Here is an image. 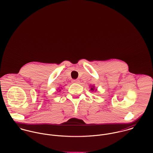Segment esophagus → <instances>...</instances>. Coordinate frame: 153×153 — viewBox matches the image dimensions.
Segmentation results:
<instances>
[{
  "instance_id": "esophagus-1",
  "label": "esophagus",
  "mask_w": 153,
  "mask_h": 153,
  "mask_svg": "<svg viewBox=\"0 0 153 153\" xmlns=\"http://www.w3.org/2000/svg\"><path fill=\"white\" fill-rule=\"evenodd\" d=\"M79 82V81L78 79H74L72 80V82L74 83H78Z\"/></svg>"
}]
</instances>
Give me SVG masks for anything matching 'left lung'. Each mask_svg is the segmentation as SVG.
<instances>
[{
	"label": "left lung",
	"instance_id": "obj_1",
	"mask_svg": "<svg viewBox=\"0 0 153 153\" xmlns=\"http://www.w3.org/2000/svg\"><path fill=\"white\" fill-rule=\"evenodd\" d=\"M91 91H94V86L92 87H91Z\"/></svg>",
	"mask_w": 153,
	"mask_h": 153
}]
</instances>
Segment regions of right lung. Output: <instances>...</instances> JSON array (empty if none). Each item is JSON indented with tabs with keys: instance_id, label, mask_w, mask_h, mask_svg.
<instances>
[{
	"instance_id": "1",
	"label": "right lung",
	"mask_w": 153,
	"mask_h": 153,
	"mask_svg": "<svg viewBox=\"0 0 153 153\" xmlns=\"http://www.w3.org/2000/svg\"><path fill=\"white\" fill-rule=\"evenodd\" d=\"M61 91V90H59V91Z\"/></svg>"
}]
</instances>
